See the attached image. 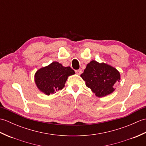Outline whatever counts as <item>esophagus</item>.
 Listing matches in <instances>:
<instances>
[{"instance_id": "obj_1", "label": "esophagus", "mask_w": 146, "mask_h": 146, "mask_svg": "<svg viewBox=\"0 0 146 146\" xmlns=\"http://www.w3.org/2000/svg\"><path fill=\"white\" fill-rule=\"evenodd\" d=\"M75 72H76V73L77 74V75H81L82 74V70H80V69H79V70H76L75 71Z\"/></svg>"}]
</instances>
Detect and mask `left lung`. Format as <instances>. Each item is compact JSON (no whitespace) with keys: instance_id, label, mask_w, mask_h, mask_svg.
Masks as SVG:
<instances>
[{"instance_id":"8db88e82","label":"left lung","mask_w":146,"mask_h":146,"mask_svg":"<svg viewBox=\"0 0 146 146\" xmlns=\"http://www.w3.org/2000/svg\"><path fill=\"white\" fill-rule=\"evenodd\" d=\"M85 85L98 97L111 94L120 82V74L115 68L105 63L92 60L86 65L81 75Z\"/></svg>"}]
</instances>
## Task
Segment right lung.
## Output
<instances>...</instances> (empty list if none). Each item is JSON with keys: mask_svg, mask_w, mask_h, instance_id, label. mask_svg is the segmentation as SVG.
I'll list each match as a JSON object with an SVG mask.
<instances>
[{"mask_svg": "<svg viewBox=\"0 0 146 146\" xmlns=\"http://www.w3.org/2000/svg\"><path fill=\"white\" fill-rule=\"evenodd\" d=\"M75 74V71L70 66L65 67L57 61H53L36 71L35 82L40 92L49 95L63 89L68 76Z\"/></svg>", "mask_w": 146, "mask_h": 146, "instance_id": "1", "label": "right lung"}]
</instances>
